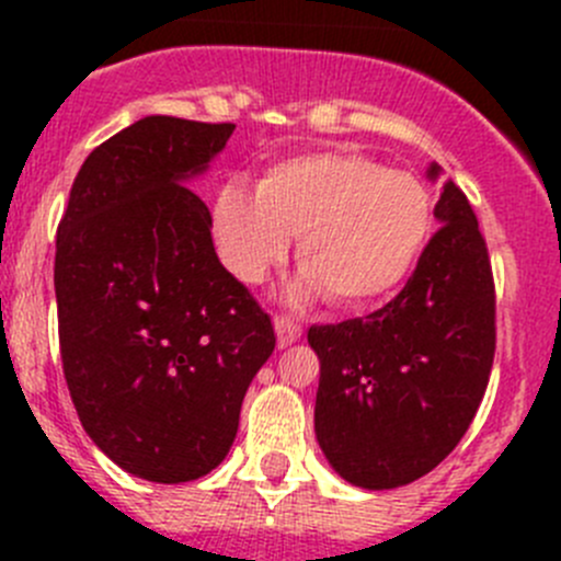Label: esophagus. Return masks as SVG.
<instances>
[{
    "instance_id": "obj_1",
    "label": "esophagus",
    "mask_w": 561,
    "mask_h": 561,
    "mask_svg": "<svg viewBox=\"0 0 561 561\" xmlns=\"http://www.w3.org/2000/svg\"><path fill=\"white\" fill-rule=\"evenodd\" d=\"M274 328H276V342H279V347H290V344L298 342L304 333L301 322L293 320V317H287V314H276Z\"/></svg>"
}]
</instances>
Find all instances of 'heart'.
<instances>
[{
  "instance_id": "obj_1",
  "label": "heart",
  "mask_w": 561,
  "mask_h": 561,
  "mask_svg": "<svg viewBox=\"0 0 561 561\" xmlns=\"http://www.w3.org/2000/svg\"><path fill=\"white\" fill-rule=\"evenodd\" d=\"M434 201L410 171L358 151H309L274 162L254 192L228 184L214 203V236L230 274L265 279L298 236V265L336 307L388 296L415 268Z\"/></svg>"
}]
</instances>
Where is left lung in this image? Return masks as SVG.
Wrapping results in <instances>:
<instances>
[{"instance_id":"obj_1","label":"left lung","mask_w":561,"mask_h":561,"mask_svg":"<svg viewBox=\"0 0 561 561\" xmlns=\"http://www.w3.org/2000/svg\"><path fill=\"white\" fill-rule=\"evenodd\" d=\"M428 175H437V165ZM434 217L439 230L393 301L366 317L309 328L320 358L317 443L360 489H396L432 472L467 434L494 366L489 247L454 181Z\"/></svg>"}]
</instances>
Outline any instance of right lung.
<instances>
[{"label":"right lung","mask_w":561,"mask_h":561,"mask_svg":"<svg viewBox=\"0 0 561 561\" xmlns=\"http://www.w3.org/2000/svg\"><path fill=\"white\" fill-rule=\"evenodd\" d=\"M233 129L175 116L129 124L87 157L56 230L72 404L94 445L151 483L197 480L228 456L249 382L276 344L184 184Z\"/></svg>","instance_id":"1"}]
</instances>
